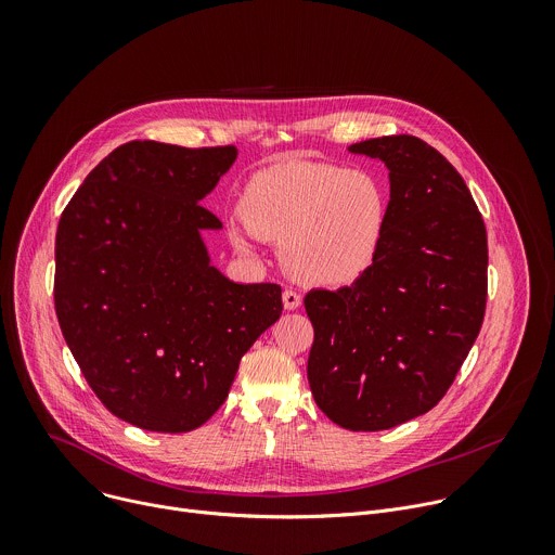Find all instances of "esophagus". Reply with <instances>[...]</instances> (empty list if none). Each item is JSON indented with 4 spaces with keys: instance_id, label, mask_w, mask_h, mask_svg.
<instances>
[{
    "instance_id": "1",
    "label": "esophagus",
    "mask_w": 555,
    "mask_h": 555,
    "mask_svg": "<svg viewBox=\"0 0 555 555\" xmlns=\"http://www.w3.org/2000/svg\"><path fill=\"white\" fill-rule=\"evenodd\" d=\"M302 302V296L296 289H285L283 292V305L285 309H298Z\"/></svg>"
}]
</instances>
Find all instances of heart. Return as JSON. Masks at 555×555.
<instances>
[{"label": "heart", "mask_w": 555, "mask_h": 555, "mask_svg": "<svg viewBox=\"0 0 555 555\" xmlns=\"http://www.w3.org/2000/svg\"><path fill=\"white\" fill-rule=\"evenodd\" d=\"M246 223L230 225V242L248 248V232L281 246L292 276L311 285H351L377 261L390 199L371 169L321 160H281L253 173L240 197Z\"/></svg>", "instance_id": "heart-1"}]
</instances>
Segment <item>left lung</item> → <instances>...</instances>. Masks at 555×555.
<instances>
[{
    "label": "left lung",
    "mask_w": 555,
    "mask_h": 555,
    "mask_svg": "<svg viewBox=\"0 0 555 555\" xmlns=\"http://www.w3.org/2000/svg\"><path fill=\"white\" fill-rule=\"evenodd\" d=\"M349 151L388 167L390 217L375 266L349 287L311 289L307 377L319 409L356 433L439 404L477 340L488 302V232L463 178L415 135Z\"/></svg>",
    "instance_id": "left-lung-1"
}]
</instances>
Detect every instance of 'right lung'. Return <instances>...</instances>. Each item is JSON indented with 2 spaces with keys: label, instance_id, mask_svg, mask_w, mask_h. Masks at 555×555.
I'll use <instances>...</instances> for the list:
<instances>
[{
  "label": "right lung",
  "instance_id": "obj_1",
  "mask_svg": "<svg viewBox=\"0 0 555 555\" xmlns=\"http://www.w3.org/2000/svg\"><path fill=\"white\" fill-rule=\"evenodd\" d=\"M236 146L131 140L61 212L54 309L103 406L151 433H189L225 402L244 353L279 321L281 285H240L210 266L199 202Z\"/></svg>",
  "mask_w": 555,
  "mask_h": 555
}]
</instances>
